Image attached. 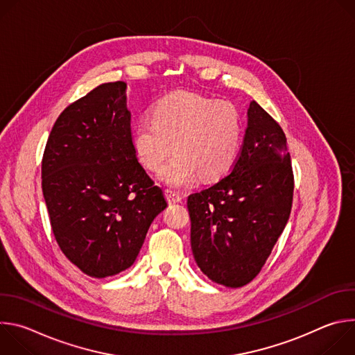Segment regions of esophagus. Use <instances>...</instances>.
I'll list each match as a JSON object with an SVG mask.
<instances>
[{"label": "esophagus", "mask_w": 355, "mask_h": 355, "mask_svg": "<svg viewBox=\"0 0 355 355\" xmlns=\"http://www.w3.org/2000/svg\"><path fill=\"white\" fill-rule=\"evenodd\" d=\"M164 193H166L168 204H177V202H181V199H182V195L180 192L168 189V188L164 191Z\"/></svg>", "instance_id": "34e87169"}]
</instances>
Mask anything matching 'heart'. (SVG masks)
I'll list each match as a JSON object with an SVG mask.
<instances>
[{
  "label": "heart",
  "instance_id": "1",
  "mask_svg": "<svg viewBox=\"0 0 355 355\" xmlns=\"http://www.w3.org/2000/svg\"><path fill=\"white\" fill-rule=\"evenodd\" d=\"M243 123L229 101L189 91H175L153 108V121L141 119L133 128L137 160L151 171L163 168L162 178L173 187L202 180H218L233 166L240 148Z\"/></svg>",
  "mask_w": 355,
  "mask_h": 355
}]
</instances>
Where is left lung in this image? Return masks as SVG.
<instances>
[{
	"label": "left lung",
	"mask_w": 355,
	"mask_h": 355,
	"mask_svg": "<svg viewBox=\"0 0 355 355\" xmlns=\"http://www.w3.org/2000/svg\"><path fill=\"white\" fill-rule=\"evenodd\" d=\"M229 174L191 193V248L200 271L225 286L254 279L289 219L293 171L279 123L256 101Z\"/></svg>",
	"instance_id": "8db88e82"
}]
</instances>
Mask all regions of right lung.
I'll return each instance as SVG.
<instances>
[{
    "label": "right lung",
    "mask_w": 355,
    "mask_h": 355,
    "mask_svg": "<svg viewBox=\"0 0 355 355\" xmlns=\"http://www.w3.org/2000/svg\"><path fill=\"white\" fill-rule=\"evenodd\" d=\"M42 191L60 250L84 274L105 278L135 263L167 202L133 150L126 83L101 84L59 115Z\"/></svg>",
    "instance_id": "obj_1"
}]
</instances>
